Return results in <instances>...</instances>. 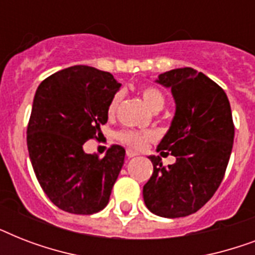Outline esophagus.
<instances>
[{
	"mask_svg": "<svg viewBox=\"0 0 255 255\" xmlns=\"http://www.w3.org/2000/svg\"><path fill=\"white\" fill-rule=\"evenodd\" d=\"M126 153H127V157H129V159H131V157H135V156L139 155L137 152L132 151V149H127V152H126Z\"/></svg>",
	"mask_w": 255,
	"mask_h": 255,
	"instance_id": "obj_1",
	"label": "esophagus"
}]
</instances>
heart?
I'll use <instances>...</instances> for the list:
<instances>
[{
	"label": "heart",
	"instance_id": "obj_1",
	"mask_svg": "<svg viewBox=\"0 0 255 255\" xmlns=\"http://www.w3.org/2000/svg\"><path fill=\"white\" fill-rule=\"evenodd\" d=\"M141 98H143L144 103L147 104V107L151 111H156V110H161L165 103V98L155 87H145L141 90ZM120 103V94H116L111 99L110 104H108V115H115L116 110L119 107ZM116 137L119 141L123 144H127L129 147L140 148L143 147L144 144L147 143L148 140L152 139V133L145 131H136V129H122L116 133Z\"/></svg>",
	"mask_w": 255,
	"mask_h": 255
}]
</instances>
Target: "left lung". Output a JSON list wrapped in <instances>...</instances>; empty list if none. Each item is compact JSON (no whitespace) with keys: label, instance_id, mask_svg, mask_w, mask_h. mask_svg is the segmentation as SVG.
<instances>
[{"label":"left lung","instance_id":"obj_1","mask_svg":"<svg viewBox=\"0 0 255 255\" xmlns=\"http://www.w3.org/2000/svg\"><path fill=\"white\" fill-rule=\"evenodd\" d=\"M156 82L170 88L176 103L157 151L168 150L176 163L164 167L159 156H149L153 173L144 202L160 217H185L213 197L224 178L234 140L232 110L225 91L197 70H170Z\"/></svg>","mask_w":255,"mask_h":255}]
</instances>
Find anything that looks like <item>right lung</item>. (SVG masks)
<instances>
[{
    "mask_svg": "<svg viewBox=\"0 0 255 255\" xmlns=\"http://www.w3.org/2000/svg\"><path fill=\"white\" fill-rule=\"evenodd\" d=\"M120 83L110 73L73 66L38 86L27 126V149L46 196L59 209L94 214L107 206L124 164L126 149L112 145L99 159L83 151L102 133L108 104Z\"/></svg>",
    "mask_w": 255,
    "mask_h": 255,
    "instance_id": "add662e5",
    "label": "right lung"
}]
</instances>
